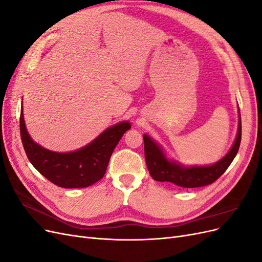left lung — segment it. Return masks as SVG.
<instances>
[{
    "instance_id": "left-lung-1",
    "label": "left lung",
    "mask_w": 262,
    "mask_h": 262,
    "mask_svg": "<svg viewBox=\"0 0 262 262\" xmlns=\"http://www.w3.org/2000/svg\"><path fill=\"white\" fill-rule=\"evenodd\" d=\"M238 115V132H237L232 148L222 160L210 166H189V167H186V166H182L175 161H169L166 157L162 147L144 134L145 162L150 176L154 180L162 182L168 181L182 188H198L213 184L214 181L223 175L238 152L242 140V119L239 110Z\"/></svg>"
}]
</instances>
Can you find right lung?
I'll return each instance as SVG.
<instances>
[{
    "mask_svg": "<svg viewBox=\"0 0 262 262\" xmlns=\"http://www.w3.org/2000/svg\"><path fill=\"white\" fill-rule=\"evenodd\" d=\"M19 128L28 160L43 177L62 188H85L104 177L110 156L131 124L123 121L110 126L90 144L70 153L52 152L35 143L27 132L23 107Z\"/></svg>",
    "mask_w": 262,
    "mask_h": 262,
    "instance_id": "add662e5",
    "label": "right lung"
}]
</instances>
